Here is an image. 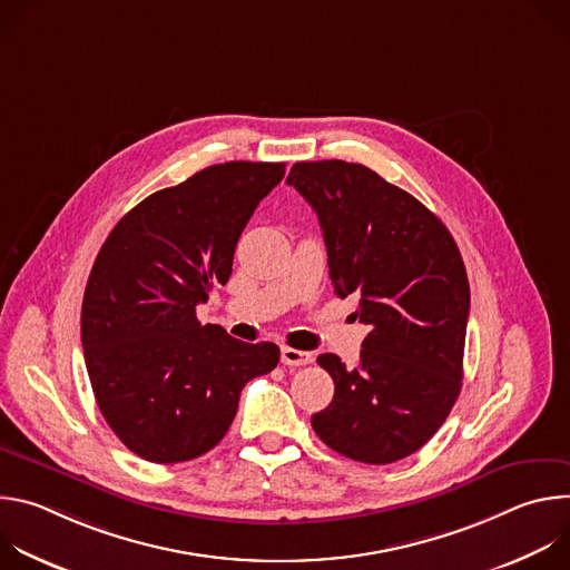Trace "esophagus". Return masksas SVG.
Here are the masks:
<instances>
[{
    "label": "esophagus",
    "mask_w": 570,
    "mask_h": 570,
    "mask_svg": "<svg viewBox=\"0 0 570 570\" xmlns=\"http://www.w3.org/2000/svg\"><path fill=\"white\" fill-rule=\"evenodd\" d=\"M313 361V356L308 352H302V350H295V347H282V363L284 365H308Z\"/></svg>",
    "instance_id": "34e87169"
}]
</instances>
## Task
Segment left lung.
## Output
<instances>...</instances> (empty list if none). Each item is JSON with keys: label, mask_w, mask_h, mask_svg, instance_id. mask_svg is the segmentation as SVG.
Returning a JSON list of instances; mask_svg holds the SVG:
<instances>
[{"label": "left lung", "mask_w": 570, "mask_h": 570, "mask_svg": "<svg viewBox=\"0 0 570 570\" xmlns=\"http://www.w3.org/2000/svg\"><path fill=\"white\" fill-rule=\"evenodd\" d=\"M286 183L317 214L336 295H354V317L370 327L354 370L336 354L317 356L336 390L311 426L345 458L396 462L435 435L462 387L460 250L431 209L363 165L297 161Z\"/></svg>", "instance_id": "8db88e82"}]
</instances>
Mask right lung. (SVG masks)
<instances>
[{
    "instance_id": "right-lung-1",
    "label": "right lung",
    "mask_w": 570,
    "mask_h": 570,
    "mask_svg": "<svg viewBox=\"0 0 570 570\" xmlns=\"http://www.w3.org/2000/svg\"><path fill=\"white\" fill-rule=\"evenodd\" d=\"M277 161H225L132 207L92 266L80 343L115 435L157 464L194 460L227 433L243 385L279 363L275 343H240L196 306L232 275L234 248Z\"/></svg>"
}]
</instances>
